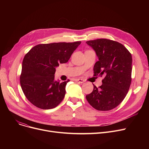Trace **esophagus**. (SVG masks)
Returning <instances> with one entry per match:
<instances>
[{
	"mask_svg": "<svg viewBox=\"0 0 149 149\" xmlns=\"http://www.w3.org/2000/svg\"><path fill=\"white\" fill-rule=\"evenodd\" d=\"M75 81H76L77 82H79V83H84V80H82V79H75Z\"/></svg>",
	"mask_w": 149,
	"mask_h": 149,
	"instance_id": "34e87169",
	"label": "esophagus"
}]
</instances>
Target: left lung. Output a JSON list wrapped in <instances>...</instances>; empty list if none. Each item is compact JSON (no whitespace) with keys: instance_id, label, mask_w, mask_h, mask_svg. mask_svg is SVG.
Returning <instances> with one entry per match:
<instances>
[{"instance_id":"8db88e82","label":"left lung","mask_w":149,"mask_h":149,"mask_svg":"<svg viewBox=\"0 0 149 149\" xmlns=\"http://www.w3.org/2000/svg\"><path fill=\"white\" fill-rule=\"evenodd\" d=\"M94 50L98 61L93 66L94 75L104 76L102 85L86 96L98 111H110L126 97L131 84L132 57L122 44L105 38L86 42Z\"/></svg>"}]
</instances>
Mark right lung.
Instances as JSON below:
<instances>
[{
    "label": "right lung",
    "instance_id": "right-lung-1",
    "mask_svg": "<svg viewBox=\"0 0 149 149\" xmlns=\"http://www.w3.org/2000/svg\"><path fill=\"white\" fill-rule=\"evenodd\" d=\"M81 42L40 44L34 46L22 61L20 85L26 98L35 106L51 109L63 100L67 81L55 80L56 68L66 63Z\"/></svg>",
    "mask_w": 149,
    "mask_h": 149
}]
</instances>
